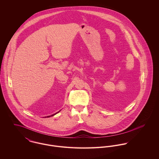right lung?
<instances>
[{"mask_svg":"<svg viewBox=\"0 0 159 159\" xmlns=\"http://www.w3.org/2000/svg\"><path fill=\"white\" fill-rule=\"evenodd\" d=\"M60 111H61V110H60ZM59 111H58V112H57V113H56L54 114H52V115H51V116H46V117H51V116H54V115H55V114H56L58 113H59Z\"/></svg>","mask_w":159,"mask_h":159,"instance_id":"obj_1","label":"right lung"}]
</instances>
